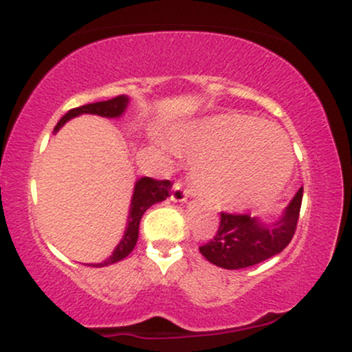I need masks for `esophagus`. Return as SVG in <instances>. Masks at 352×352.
Segmentation results:
<instances>
[{
    "instance_id": "obj_1",
    "label": "esophagus",
    "mask_w": 352,
    "mask_h": 352,
    "mask_svg": "<svg viewBox=\"0 0 352 352\" xmlns=\"http://www.w3.org/2000/svg\"><path fill=\"white\" fill-rule=\"evenodd\" d=\"M188 199V190L184 188L182 182H175L172 185V192H170V200L172 201H187Z\"/></svg>"
}]
</instances>
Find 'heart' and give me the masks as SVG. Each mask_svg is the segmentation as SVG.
<instances>
[{"mask_svg": "<svg viewBox=\"0 0 352 352\" xmlns=\"http://www.w3.org/2000/svg\"><path fill=\"white\" fill-rule=\"evenodd\" d=\"M195 159L193 180L218 208L246 210L272 200L293 172V148L280 129L248 116L220 114L173 132Z\"/></svg>", "mask_w": 352, "mask_h": 352, "instance_id": "1", "label": "heart"}]
</instances>
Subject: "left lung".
Returning <instances> with one entry per match:
<instances>
[{
    "instance_id": "left-lung-1",
    "label": "left lung",
    "mask_w": 352,
    "mask_h": 352,
    "mask_svg": "<svg viewBox=\"0 0 352 352\" xmlns=\"http://www.w3.org/2000/svg\"><path fill=\"white\" fill-rule=\"evenodd\" d=\"M302 200V188L276 220L265 221L258 217L221 213L217 235L200 246V253L210 263L225 270H240L258 265L289 245L296 230Z\"/></svg>"
}]
</instances>
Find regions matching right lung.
<instances>
[{
	"label": "right lung",
	"mask_w": 352,
	"mask_h": 352,
	"mask_svg": "<svg viewBox=\"0 0 352 352\" xmlns=\"http://www.w3.org/2000/svg\"><path fill=\"white\" fill-rule=\"evenodd\" d=\"M127 96H117L114 99L109 100H100V102L94 104H86V106H80L76 109H71L63 119L59 120L58 125L54 127V134L63 127L67 120L74 119V117L82 116V114H92V116H100L107 117V119H119V117L124 116L125 109L129 106ZM172 184L168 180H153L151 177H140L139 180L135 182L134 185V193H132L131 200V208H129V217H127V225H125L124 236L120 238V241L117 243L114 252L109 258H106L100 263H84L87 266H94V268H100V266L114 265L117 261L124 260L129 253L134 250L137 243V238H139V225L140 218L147 208H151L153 204H159V201H164L170 192Z\"/></svg>",
	"instance_id": "1"
}]
</instances>
